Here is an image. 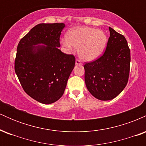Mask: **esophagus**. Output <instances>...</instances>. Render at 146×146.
<instances>
[{
    "instance_id": "1",
    "label": "esophagus",
    "mask_w": 146,
    "mask_h": 146,
    "mask_svg": "<svg viewBox=\"0 0 146 146\" xmlns=\"http://www.w3.org/2000/svg\"><path fill=\"white\" fill-rule=\"evenodd\" d=\"M75 64H76V65H82V62L80 61V60L76 59V60H75Z\"/></svg>"
}]
</instances>
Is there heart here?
I'll list each match as a JSON object with an SVG mask.
<instances>
[{"instance_id": "heart-1", "label": "heart", "mask_w": 146, "mask_h": 146, "mask_svg": "<svg viewBox=\"0 0 146 146\" xmlns=\"http://www.w3.org/2000/svg\"><path fill=\"white\" fill-rule=\"evenodd\" d=\"M106 42V36L103 31L84 27L70 30L62 44L68 49H71V46L78 48L79 56L82 59L91 61L102 54Z\"/></svg>"}]
</instances>
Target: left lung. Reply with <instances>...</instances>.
Returning <instances> with one entry per match:
<instances>
[{
	"label": "left lung",
	"instance_id": "left-lung-1",
	"mask_svg": "<svg viewBox=\"0 0 146 146\" xmlns=\"http://www.w3.org/2000/svg\"><path fill=\"white\" fill-rule=\"evenodd\" d=\"M109 30L110 37L103 55L84 65L88 91L103 101L113 100L124 89L130 73V51L126 39L111 27Z\"/></svg>",
	"mask_w": 146,
	"mask_h": 146
}]
</instances>
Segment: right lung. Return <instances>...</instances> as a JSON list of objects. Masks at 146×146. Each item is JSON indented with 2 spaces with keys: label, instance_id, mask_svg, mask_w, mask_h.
<instances>
[{
  "label": "right lung",
  "instance_id": "add662e5",
  "mask_svg": "<svg viewBox=\"0 0 146 146\" xmlns=\"http://www.w3.org/2000/svg\"><path fill=\"white\" fill-rule=\"evenodd\" d=\"M64 23L36 25L20 40L14 68L23 90L36 101L50 104L62 96L75 66L73 55L58 48ZM44 44L46 46H37Z\"/></svg>",
  "mask_w": 146,
  "mask_h": 146
}]
</instances>
